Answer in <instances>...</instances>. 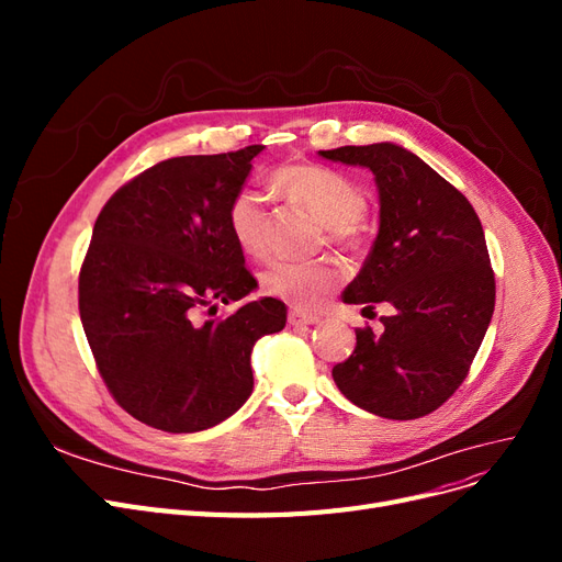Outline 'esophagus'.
Listing matches in <instances>:
<instances>
[{"mask_svg":"<svg viewBox=\"0 0 562 562\" xmlns=\"http://www.w3.org/2000/svg\"><path fill=\"white\" fill-rule=\"evenodd\" d=\"M288 323H291V326H316L318 316L304 314V312H300V310H293L291 314H288Z\"/></svg>","mask_w":562,"mask_h":562,"instance_id":"esophagus-1","label":"esophagus"}]
</instances>
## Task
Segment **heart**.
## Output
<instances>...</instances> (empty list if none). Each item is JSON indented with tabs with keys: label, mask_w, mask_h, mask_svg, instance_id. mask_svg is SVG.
Here are the masks:
<instances>
[{
	"label": "heart",
	"mask_w": 562,
	"mask_h": 562,
	"mask_svg": "<svg viewBox=\"0 0 562 562\" xmlns=\"http://www.w3.org/2000/svg\"><path fill=\"white\" fill-rule=\"evenodd\" d=\"M274 182L285 194L304 203L323 225L328 227L335 244H351L359 220L366 213V194L351 178L326 166L295 164L274 173ZM227 225L236 246L248 255H265L267 203L258 190L236 192L227 209ZM339 283V269L333 262H293L271 260L260 271V288L269 297H277L300 310H310L326 300Z\"/></svg>",
	"instance_id": "1"
}]
</instances>
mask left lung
I'll use <instances>...</instances> for the list:
<instances>
[{
	"mask_svg": "<svg viewBox=\"0 0 562 562\" xmlns=\"http://www.w3.org/2000/svg\"><path fill=\"white\" fill-rule=\"evenodd\" d=\"M370 168L380 194V229L342 300L386 302L380 335L356 330V349L333 368L337 389L363 411L417 419L464 382L495 312V274L469 199L411 149L394 143L318 151Z\"/></svg>",
	"mask_w": 562,
	"mask_h": 562,
	"instance_id": "left-lung-1",
	"label": "left lung"
}]
</instances>
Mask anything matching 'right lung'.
<instances>
[{
  "mask_svg": "<svg viewBox=\"0 0 562 562\" xmlns=\"http://www.w3.org/2000/svg\"><path fill=\"white\" fill-rule=\"evenodd\" d=\"M262 149L166 159L95 220L79 271L81 326L110 394L147 427L194 434L232 417L252 394L255 342L285 326L277 297L199 321L258 288L227 209Z\"/></svg>",
  "mask_w": 562,
  "mask_h": 562,
  "instance_id": "add662e5",
  "label": "right lung"
}]
</instances>
